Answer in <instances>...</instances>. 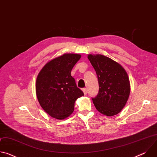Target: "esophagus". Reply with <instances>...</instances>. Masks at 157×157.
<instances>
[{
    "label": "esophagus",
    "instance_id": "34e87169",
    "mask_svg": "<svg viewBox=\"0 0 157 157\" xmlns=\"http://www.w3.org/2000/svg\"><path fill=\"white\" fill-rule=\"evenodd\" d=\"M82 91H83L84 95H86V94H87V89H86V88H83V89H82Z\"/></svg>",
    "mask_w": 157,
    "mask_h": 157
}]
</instances>
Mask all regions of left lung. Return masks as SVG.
<instances>
[{
  "mask_svg": "<svg viewBox=\"0 0 157 157\" xmlns=\"http://www.w3.org/2000/svg\"><path fill=\"white\" fill-rule=\"evenodd\" d=\"M87 58L94 68L99 82V93L92 98L96 109L107 116L119 114L128 99L130 86L123 67L102 55H89Z\"/></svg>",
  "mask_w": 157,
  "mask_h": 157,
  "instance_id": "obj_1",
  "label": "left lung"
}]
</instances>
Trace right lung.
I'll use <instances>...</instances> for the list:
<instances>
[{"label":"right lung","instance_id":"obj_1","mask_svg":"<svg viewBox=\"0 0 157 157\" xmlns=\"http://www.w3.org/2000/svg\"><path fill=\"white\" fill-rule=\"evenodd\" d=\"M78 54L66 53L44 65L36 81V94L43 109L51 117L64 119L74 111L76 99L84 96L71 71L81 58Z\"/></svg>","mask_w":157,"mask_h":157}]
</instances>
